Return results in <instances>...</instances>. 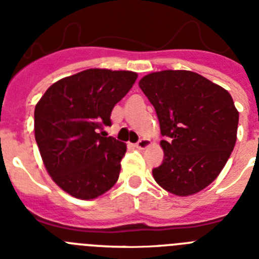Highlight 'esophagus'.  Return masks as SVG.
<instances>
[{
    "label": "esophagus",
    "mask_w": 259,
    "mask_h": 259,
    "mask_svg": "<svg viewBox=\"0 0 259 259\" xmlns=\"http://www.w3.org/2000/svg\"><path fill=\"white\" fill-rule=\"evenodd\" d=\"M149 145H150V140H148V139H141V140H139L136 143V148L140 150L146 149Z\"/></svg>",
    "instance_id": "obj_1"
}]
</instances>
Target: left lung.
Masks as SVG:
<instances>
[{
  "mask_svg": "<svg viewBox=\"0 0 259 259\" xmlns=\"http://www.w3.org/2000/svg\"><path fill=\"white\" fill-rule=\"evenodd\" d=\"M154 106L163 162L155 182L175 196L206 188L223 170L237 137L239 111L230 93L200 74L185 70L152 72L139 81Z\"/></svg>",
  "mask_w": 259,
  "mask_h": 259,
  "instance_id": "1",
  "label": "left lung"
}]
</instances>
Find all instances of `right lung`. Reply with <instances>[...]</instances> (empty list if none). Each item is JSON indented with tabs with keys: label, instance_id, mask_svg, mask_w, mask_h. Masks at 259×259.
<instances>
[{
	"label": "right lung",
	"instance_id": "right-lung-1",
	"mask_svg": "<svg viewBox=\"0 0 259 259\" xmlns=\"http://www.w3.org/2000/svg\"><path fill=\"white\" fill-rule=\"evenodd\" d=\"M137 79L132 71L89 68L47 89L35 107V139L45 168L59 188L93 200L109 191L120 172L127 146L100 130Z\"/></svg>",
	"mask_w": 259,
	"mask_h": 259
}]
</instances>
